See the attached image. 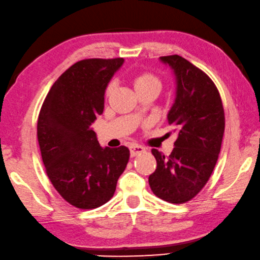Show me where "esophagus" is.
Segmentation results:
<instances>
[{
	"label": "esophagus",
	"instance_id": "34e87169",
	"mask_svg": "<svg viewBox=\"0 0 260 260\" xmlns=\"http://www.w3.org/2000/svg\"><path fill=\"white\" fill-rule=\"evenodd\" d=\"M129 150H130L131 157H135V155H137V154L142 153V152H144V151H145V149H144V147L141 146V145H131L129 147Z\"/></svg>",
	"mask_w": 260,
	"mask_h": 260
}]
</instances>
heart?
I'll use <instances>...</instances> for the list:
<instances>
[{"instance_id":"b5f03b06","label":"heart","mask_w":260,"mask_h":260,"mask_svg":"<svg viewBox=\"0 0 260 260\" xmlns=\"http://www.w3.org/2000/svg\"><path fill=\"white\" fill-rule=\"evenodd\" d=\"M131 81H133L134 88L136 91H137V94L142 93V91L151 90V89L159 91V89H160L161 87L160 80L155 77L154 74L149 73V72H138V73L134 74ZM114 89H115V83L110 82L106 89L107 96L113 93Z\"/></svg>"}]
</instances>
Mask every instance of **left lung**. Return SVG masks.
<instances>
[{
	"label": "left lung",
	"mask_w": 260,
	"mask_h": 260,
	"mask_svg": "<svg viewBox=\"0 0 260 260\" xmlns=\"http://www.w3.org/2000/svg\"><path fill=\"white\" fill-rule=\"evenodd\" d=\"M175 79V98L167 114L178 138L169 157L152 149L157 169L149 177L151 189L170 203H183L203 188L216 165L224 110L210 78L180 55L160 57Z\"/></svg>",
	"instance_id": "1"
}]
</instances>
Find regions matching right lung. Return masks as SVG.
I'll use <instances>...</instances> for the list:
<instances>
[{
    "mask_svg": "<svg viewBox=\"0 0 260 260\" xmlns=\"http://www.w3.org/2000/svg\"><path fill=\"white\" fill-rule=\"evenodd\" d=\"M124 59H86L57 79L38 117V143L58 193L80 209L109 201L129 161V149L102 147L91 123L105 109V94Z\"/></svg>",
    "mask_w": 260,
    "mask_h": 260,
    "instance_id": "right-lung-1",
    "label": "right lung"
}]
</instances>
